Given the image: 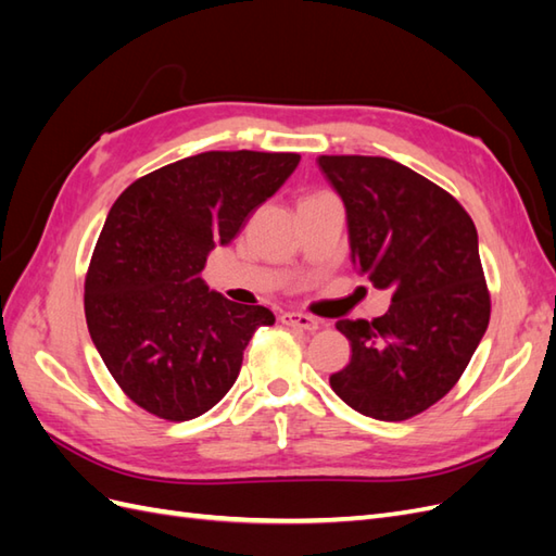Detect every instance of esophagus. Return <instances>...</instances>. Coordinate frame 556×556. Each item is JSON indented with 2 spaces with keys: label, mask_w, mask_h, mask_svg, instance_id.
<instances>
[{
  "label": "esophagus",
  "mask_w": 556,
  "mask_h": 556,
  "mask_svg": "<svg viewBox=\"0 0 556 556\" xmlns=\"http://www.w3.org/2000/svg\"><path fill=\"white\" fill-rule=\"evenodd\" d=\"M280 323L292 327V329H304V331H315V329H319L317 319L311 317V315H304V313H285V315L280 317Z\"/></svg>",
  "instance_id": "34e87169"
}]
</instances>
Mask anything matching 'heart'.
<instances>
[{"instance_id": "1", "label": "heart", "mask_w": 556, "mask_h": 556, "mask_svg": "<svg viewBox=\"0 0 556 556\" xmlns=\"http://www.w3.org/2000/svg\"><path fill=\"white\" fill-rule=\"evenodd\" d=\"M317 197H327V194H308V197H304V201H308V199H317Z\"/></svg>"}]
</instances>
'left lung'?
Listing matches in <instances>:
<instances>
[{"label": "left lung", "mask_w": 556, "mask_h": 556, "mask_svg": "<svg viewBox=\"0 0 556 556\" xmlns=\"http://www.w3.org/2000/svg\"><path fill=\"white\" fill-rule=\"evenodd\" d=\"M348 213L350 257L392 306L371 319H339L352 357L329 378L350 408L401 422L441 401L490 325L478 231L439 185L387 157L319 155Z\"/></svg>", "instance_id": "8db88e82"}]
</instances>
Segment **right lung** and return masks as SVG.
I'll use <instances>...</instances> for the list:
<instances>
[{"mask_svg": "<svg viewBox=\"0 0 556 556\" xmlns=\"http://www.w3.org/2000/svg\"><path fill=\"white\" fill-rule=\"evenodd\" d=\"M296 153L211 150L134 180L115 199L86 276L92 343L121 390L150 415L185 422L237 382L264 306L233 304L201 280L296 169Z\"/></svg>", "mask_w": 556, "mask_h": 556, "instance_id": "obj_1", "label": "right lung"}]
</instances>
